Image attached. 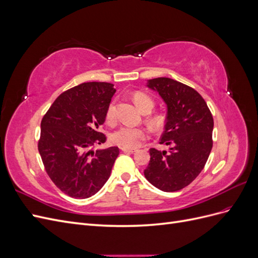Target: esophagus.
<instances>
[{
	"instance_id": "1",
	"label": "esophagus",
	"mask_w": 258,
	"mask_h": 258,
	"mask_svg": "<svg viewBox=\"0 0 258 258\" xmlns=\"http://www.w3.org/2000/svg\"><path fill=\"white\" fill-rule=\"evenodd\" d=\"M121 151L123 153H135V152H137L136 148H121Z\"/></svg>"
}]
</instances>
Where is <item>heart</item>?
Here are the masks:
<instances>
[{
	"instance_id": "b5f03b06",
	"label": "heart",
	"mask_w": 258,
	"mask_h": 258,
	"mask_svg": "<svg viewBox=\"0 0 258 258\" xmlns=\"http://www.w3.org/2000/svg\"><path fill=\"white\" fill-rule=\"evenodd\" d=\"M134 101L136 105L142 112L144 111L151 112V110L154 106L153 99L143 92H136L134 95ZM105 117L107 121L110 122L114 121L115 119V103L114 102H111L110 105L107 106ZM151 122L154 124V126H159V124L162 122V117L159 115H156L152 117ZM146 136H147L146 131L142 128L123 126L113 132L111 135V140L114 144L118 145L122 148H136L141 145Z\"/></svg>"
}]
</instances>
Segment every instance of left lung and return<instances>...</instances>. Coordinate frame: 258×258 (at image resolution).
Wrapping results in <instances>:
<instances>
[{
	"instance_id": "8db88e82",
	"label": "left lung",
	"mask_w": 258,
	"mask_h": 258,
	"mask_svg": "<svg viewBox=\"0 0 258 258\" xmlns=\"http://www.w3.org/2000/svg\"><path fill=\"white\" fill-rule=\"evenodd\" d=\"M146 87L157 92L167 105L160 144L170 148L169 152L151 148L144 175L162 191H177L205 168L213 145V117L204 98L189 86L158 77L148 80Z\"/></svg>"
}]
</instances>
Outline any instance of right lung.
Returning <instances> with one entry per match:
<instances>
[{
  "label": "right lung",
  "mask_w": 258,
  "mask_h": 258,
  "mask_svg": "<svg viewBox=\"0 0 258 258\" xmlns=\"http://www.w3.org/2000/svg\"><path fill=\"white\" fill-rule=\"evenodd\" d=\"M115 92L110 83H83L62 92L43 117L38 152L51 181L70 197L93 196L111 175L118 147L88 148L105 142L99 127Z\"/></svg>",
  "instance_id": "right-lung-1"
}]
</instances>
